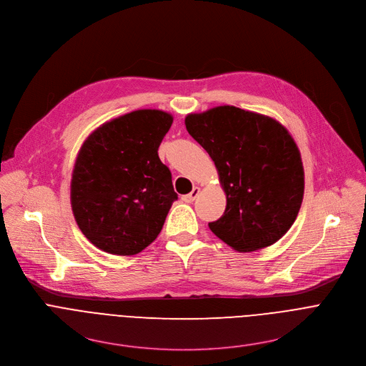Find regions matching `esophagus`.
I'll return each mask as SVG.
<instances>
[{"instance_id": "esophagus-1", "label": "esophagus", "mask_w": 366, "mask_h": 366, "mask_svg": "<svg viewBox=\"0 0 366 366\" xmlns=\"http://www.w3.org/2000/svg\"><path fill=\"white\" fill-rule=\"evenodd\" d=\"M199 191H201V189H199V188H198V187H195V188H192V191H191V192H189V194H187V195H184V197H182V199H184V201H185V202H192V201H194V199H195V198H197V197H198V194H199Z\"/></svg>"}]
</instances>
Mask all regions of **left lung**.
<instances>
[{
	"instance_id": "obj_1",
	"label": "left lung",
	"mask_w": 366,
	"mask_h": 366,
	"mask_svg": "<svg viewBox=\"0 0 366 366\" xmlns=\"http://www.w3.org/2000/svg\"><path fill=\"white\" fill-rule=\"evenodd\" d=\"M185 126L212 156L227 198L210 230L237 252L278 242L304 195L301 154L288 130L272 117L233 106L188 114Z\"/></svg>"
}]
</instances>
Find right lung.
I'll return each mask as SVG.
<instances>
[{
  "label": "right lung",
  "mask_w": 366,
  "mask_h": 366,
  "mask_svg": "<svg viewBox=\"0 0 366 366\" xmlns=\"http://www.w3.org/2000/svg\"><path fill=\"white\" fill-rule=\"evenodd\" d=\"M161 110H136L104 123L84 142L71 181L78 227L98 249L130 256L161 233L178 194L158 149L172 126Z\"/></svg>",
  "instance_id": "right-lung-1"
}]
</instances>
